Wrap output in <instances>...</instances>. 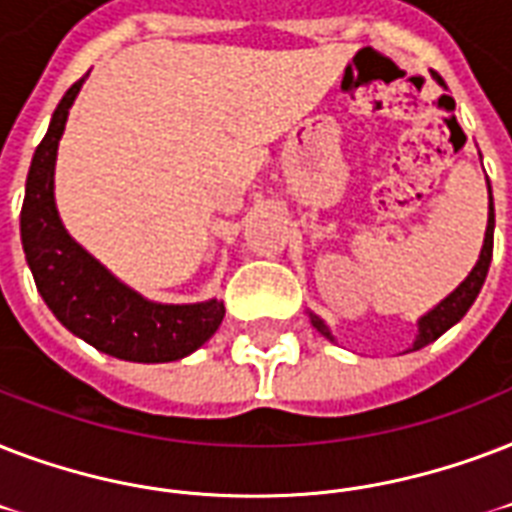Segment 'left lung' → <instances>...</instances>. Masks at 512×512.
I'll list each match as a JSON object with an SVG mask.
<instances>
[{"mask_svg":"<svg viewBox=\"0 0 512 512\" xmlns=\"http://www.w3.org/2000/svg\"><path fill=\"white\" fill-rule=\"evenodd\" d=\"M491 251H494V202H489V227H486V240H483L481 259H478V264L473 267V272L462 280V285H459L457 291L449 293L433 312H427L425 318L419 320V336L411 350H422V347H427L430 342H435L438 336L446 334L454 323H459V320L465 318V312L470 310V304L475 301V296L481 293V285L483 280H486V272H489L491 264ZM310 320L320 334L328 336V339H334L331 331H328V326L318 318V315H310Z\"/></svg>","mask_w":512,"mask_h":512,"instance_id":"1","label":"left lung"}]
</instances>
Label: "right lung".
I'll list each match as a JSON object with an SVG mask.
<instances>
[{"label": "right lung", "mask_w": 512, "mask_h": 512, "mask_svg": "<svg viewBox=\"0 0 512 512\" xmlns=\"http://www.w3.org/2000/svg\"><path fill=\"white\" fill-rule=\"evenodd\" d=\"M85 77L66 90L34 152L21 208V240L31 275L53 315L95 350L133 363H168L208 342L224 304H154L130 291L63 229L53 197L58 141Z\"/></svg>", "instance_id": "1"}]
</instances>
